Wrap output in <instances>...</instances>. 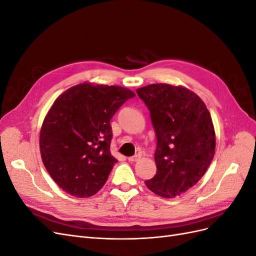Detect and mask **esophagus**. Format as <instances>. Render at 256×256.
<instances>
[{
	"label": "esophagus",
	"instance_id": "34e87169",
	"mask_svg": "<svg viewBox=\"0 0 256 256\" xmlns=\"http://www.w3.org/2000/svg\"><path fill=\"white\" fill-rule=\"evenodd\" d=\"M141 159V156L140 154H134V156H131L128 158V161L129 162H136Z\"/></svg>",
	"mask_w": 256,
	"mask_h": 256
}]
</instances>
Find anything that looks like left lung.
I'll list each match as a JSON object with an SVG mask.
<instances>
[{
  "instance_id": "1",
  "label": "left lung",
  "mask_w": 256,
  "mask_h": 256,
  "mask_svg": "<svg viewBox=\"0 0 256 256\" xmlns=\"http://www.w3.org/2000/svg\"><path fill=\"white\" fill-rule=\"evenodd\" d=\"M136 94L148 108L157 136V173L145 184L162 198H175L206 173L214 154L216 134L203 100L170 84H152Z\"/></svg>"
}]
</instances>
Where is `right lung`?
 <instances>
[{
    "instance_id": "1",
    "label": "right lung",
    "mask_w": 256,
    "mask_h": 256,
    "mask_svg": "<svg viewBox=\"0 0 256 256\" xmlns=\"http://www.w3.org/2000/svg\"><path fill=\"white\" fill-rule=\"evenodd\" d=\"M134 92L115 85L83 83L67 90L44 120V166L60 187L76 198L94 196L118 162L110 152L113 115Z\"/></svg>"
}]
</instances>
